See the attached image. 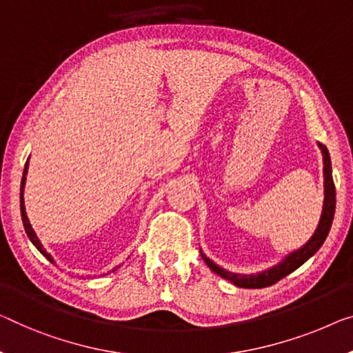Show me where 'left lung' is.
I'll use <instances>...</instances> for the list:
<instances>
[{"label":"left lung","instance_id":"8db88e82","mask_svg":"<svg viewBox=\"0 0 353 353\" xmlns=\"http://www.w3.org/2000/svg\"><path fill=\"white\" fill-rule=\"evenodd\" d=\"M320 149H322L323 154V179H325V199H323V210H322V217H320L319 227L315 230V233L311 239L304 244L301 249L292 252L290 255L285 256V260L282 263H279L277 266L271 268V270H266L263 272H259V274H234V272H230L223 268H220L215 265L212 260H209L206 255L201 254L203 260L206 261V265L212 270L215 274H219L220 277L227 279V281L233 282L234 285L243 287V288H263V287H270L272 283H276L283 279L285 276L290 274L294 270H298L299 266L303 265L304 261H307L311 256L317 252L322 244L327 239V236L330 233L331 223H333V217H334V208H336V188H334V182H333V174H331V160H330V154L328 149L322 144H319Z\"/></svg>","mask_w":353,"mask_h":353}]
</instances>
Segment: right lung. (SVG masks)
<instances>
[{
	"label": "right lung",
	"mask_w": 353,
	"mask_h": 353,
	"mask_svg": "<svg viewBox=\"0 0 353 353\" xmlns=\"http://www.w3.org/2000/svg\"><path fill=\"white\" fill-rule=\"evenodd\" d=\"M26 170H28V161L25 163V171H23V177H22V185H20V212H22V222H23V228H25V231H26V234H28V238H30L31 243L34 244L36 249H38V250L41 252V254L46 256L47 260L54 263V260H52V256H50L49 254H47L44 247H42L41 241L38 239V236H36V233H34V231H33V228H31V225H30V220H28V217H26V212H25V204H23V187H25V174H26ZM112 271H115V270H112Z\"/></svg>",
	"instance_id": "obj_1"
}]
</instances>
